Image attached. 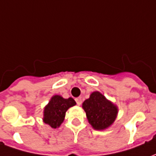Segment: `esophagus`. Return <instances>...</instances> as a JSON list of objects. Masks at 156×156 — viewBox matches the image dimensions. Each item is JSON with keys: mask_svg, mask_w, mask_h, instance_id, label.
I'll list each match as a JSON object with an SVG mask.
<instances>
[{"mask_svg": "<svg viewBox=\"0 0 156 156\" xmlns=\"http://www.w3.org/2000/svg\"><path fill=\"white\" fill-rule=\"evenodd\" d=\"M75 100H76V103H77V105H81V104H82V98H81V97H78V98H76Z\"/></svg>", "mask_w": 156, "mask_h": 156, "instance_id": "34e87169", "label": "esophagus"}]
</instances>
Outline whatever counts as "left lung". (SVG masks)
I'll list each match as a JSON object with an SVG mask.
<instances>
[{
  "instance_id": "left-lung-1",
  "label": "left lung",
  "mask_w": 156,
  "mask_h": 156,
  "mask_svg": "<svg viewBox=\"0 0 156 156\" xmlns=\"http://www.w3.org/2000/svg\"><path fill=\"white\" fill-rule=\"evenodd\" d=\"M88 123L96 130H105L114 124L119 108L100 92L92 93L82 105Z\"/></svg>"
}]
</instances>
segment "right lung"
I'll list each match as a JSON object with an SVG mask.
<instances>
[{
	"label": "right lung",
	"instance_id": "right-lung-1",
	"mask_svg": "<svg viewBox=\"0 0 156 156\" xmlns=\"http://www.w3.org/2000/svg\"><path fill=\"white\" fill-rule=\"evenodd\" d=\"M74 105L76 102L73 98H64L61 95H53L44 107L42 121L52 129L59 128L64 120L66 112Z\"/></svg>",
	"mask_w": 156,
	"mask_h": 156
}]
</instances>
